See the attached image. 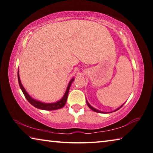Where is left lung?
Returning <instances> with one entry per match:
<instances>
[{"label":"left lung","mask_w":153,"mask_h":153,"mask_svg":"<svg viewBox=\"0 0 153 153\" xmlns=\"http://www.w3.org/2000/svg\"><path fill=\"white\" fill-rule=\"evenodd\" d=\"M86 103H87V105H88V107L91 108V109L92 110V111H95V112H97V113H103V112H102V111H98V110H97V109H96V108H93L91 105H90L88 102V101H86ZM123 107V105L122 106H121V107L119 108H117V109H116L115 111H117L118 109H120V108H121V107Z\"/></svg>","instance_id":"left-lung-1"}]
</instances>
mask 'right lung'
Listing matches in <instances>:
<instances>
[{
    "label": "right lung",
    "instance_id": "1",
    "mask_svg": "<svg viewBox=\"0 0 153 153\" xmlns=\"http://www.w3.org/2000/svg\"><path fill=\"white\" fill-rule=\"evenodd\" d=\"M17 77H18V82H19V86L21 88V89H22L23 93H24L25 97L26 98V99L27 100V101L29 102L31 105H33V107H35L38 108H40V109L47 110V111L56 110V109H59V108H61L64 107V105H65L67 99V96H68L69 88H70L72 82H73L74 80V79H72L71 81L69 82L68 86H67V88L66 90V92H65V93L63 97L62 98L61 100H60L58 102H56L54 103H44V102L37 101V100L33 99V98L27 94L26 90H25L24 86H22V82H21L19 76V70H18V72H17Z\"/></svg>",
    "mask_w": 153,
    "mask_h": 153
}]
</instances>
